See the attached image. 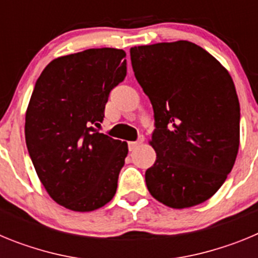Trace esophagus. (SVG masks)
Listing matches in <instances>:
<instances>
[{"mask_svg":"<svg viewBox=\"0 0 258 258\" xmlns=\"http://www.w3.org/2000/svg\"><path fill=\"white\" fill-rule=\"evenodd\" d=\"M143 141H145V137L140 136V138H138V140H137V141H134V142H129V143H127V146H129V150H131V151L136 150L137 147H138V146L142 145Z\"/></svg>","mask_w":258,"mask_h":258,"instance_id":"obj_1","label":"esophagus"}]
</instances>
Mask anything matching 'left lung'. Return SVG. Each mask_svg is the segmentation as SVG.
I'll return each mask as SVG.
<instances>
[{
    "label": "left lung",
    "mask_w": 258,
    "mask_h": 258,
    "mask_svg": "<svg viewBox=\"0 0 258 258\" xmlns=\"http://www.w3.org/2000/svg\"><path fill=\"white\" fill-rule=\"evenodd\" d=\"M137 81L154 108L146 170L150 194L170 208L202 204L217 192L239 150L240 106L227 70L188 41L131 49Z\"/></svg>",
    "instance_id": "obj_1"
}]
</instances>
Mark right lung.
I'll use <instances>...</instances> for the list:
<instances>
[{"label": "right lung", "mask_w": 258, "mask_h": 258, "mask_svg": "<svg viewBox=\"0 0 258 258\" xmlns=\"http://www.w3.org/2000/svg\"><path fill=\"white\" fill-rule=\"evenodd\" d=\"M125 51L102 47L59 56L36 81L26 143L54 202L92 212L111 202L127 143L99 133L109 92L126 76Z\"/></svg>", "instance_id": "right-lung-1"}]
</instances>
